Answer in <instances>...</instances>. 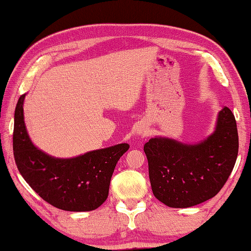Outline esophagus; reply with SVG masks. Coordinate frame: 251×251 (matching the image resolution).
<instances>
[{"label":"esophagus","mask_w":251,"mask_h":251,"mask_svg":"<svg viewBox=\"0 0 251 251\" xmlns=\"http://www.w3.org/2000/svg\"><path fill=\"white\" fill-rule=\"evenodd\" d=\"M148 134H150V130H148V127L147 126H141L139 128L137 129V135L142 136V137H145V136H147Z\"/></svg>","instance_id":"esophagus-1"}]
</instances>
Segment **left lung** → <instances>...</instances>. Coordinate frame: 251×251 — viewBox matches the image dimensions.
Segmentation results:
<instances>
[{"instance_id":"left-lung-1","label":"left lung","mask_w":251,"mask_h":251,"mask_svg":"<svg viewBox=\"0 0 251 251\" xmlns=\"http://www.w3.org/2000/svg\"><path fill=\"white\" fill-rule=\"evenodd\" d=\"M154 196L172 208L196 206L223 188L238 155L236 120L227 106L215 128L197 143L155 136L144 145Z\"/></svg>"}]
</instances>
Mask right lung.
Wrapping results in <instances>:
<instances>
[{"label":"right lung","mask_w":251,"mask_h":251,"mask_svg":"<svg viewBox=\"0 0 251 251\" xmlns=\"http://www.w3.org/2000/svg\"><path fill=\"white\" fill-rule=\"evenodd\" d=\"M14 113L13 151L16 166L34 192L50 205L66 211H91L108 196L110 178L121 157L128 151L126 143L85 154L58 158L34 145L24 122V99Z\"/></svg>","instance_id":"right-lung-1"}]
</instances>
